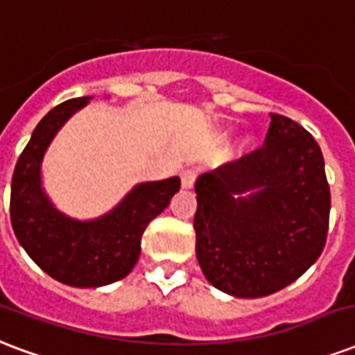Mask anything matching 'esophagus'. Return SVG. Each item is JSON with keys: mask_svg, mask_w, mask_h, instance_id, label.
Wrapping results in <instances>:
<instances>
[{"mask_svg": "<svg viewBox=\"0 0 355 355\" xmlns=\"http://www.w3.org/2000/svg\"><path fill=\"white\" fill-rule=\"evenodd\" d=\"M194 181H196V170H194V168H185V170H181V187L193 189Z\"/></svg>", "mask_w": 355, "mask_h": 355, "instance_id": "1", "label": "esophagus"}]
</instances>
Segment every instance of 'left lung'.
Listing matches in <instances>:
<instances>
[{
  "label": "left lung",
  "instance_id": "obj_1",
  "mask_svg": "<svg viewBox=\"0 0 355 355\" xmlns=\"http://www.w3.org/2000/svg\"><path fill=\"white\" fill-rule=\"evenodd\" d=\"M196 258L215 288L263 297L300 279L324 250L331 196L320 146L271 114L263 148L196 180Z\"/></svg>",
  "mask_w": 355,
  "mask_h": 355
}]
</instances>
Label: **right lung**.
Here are the masks:
<instances>
[{"label":"right lung","mask_w":355,"mask_h":355,"mask_svg":"<svg viewBox=\"0 0 355 355\" xmlns=\"http://www.w3.org/2000/svg\"><path fill=\"white\" fill-rule=\"evenodd\" d=\"M93 97L71 98L42 117L18 157L10 183V225L29 258L55 281L98 288L121 281L140 257L146 226L180 191L178 175L138 183L110 211L89 220L61 213L42 187V159L63 125Z\"/></svg>","instance_id":"1"}]
</instances>
